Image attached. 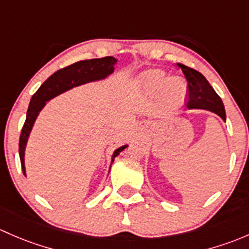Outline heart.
Segmentation results:
<instances>
[{"instance_id":"b5f03b06","label":"heart","mask_w":249,"mask_h":249,"mask_svg":"<svg viewBox=\"0 0 249 249\" xmlns=\"http://www.w3.org/2000/svg\"><path fill=\"white\" fill-rule=\"evenodd\" d=\"M139 85L148 92H156L163 87V101L168 107H178L186 96V84L178 78L169 79L160 69H152L142 74L138 80Z\"/></svg>"}]
</instances>
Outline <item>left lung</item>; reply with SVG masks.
I'll list each match as a JSON object with an SVG mask.
<instances>
[{
  "mask_svg": "<svg viewBox=\"0 0 249 249\" xmlns=\"http://www.w3.org/2000/svg\"><path fill=\"white\" fill-rule=\"evenodd\" d=\"M187 79L188 87V109H206L214 112L225 121V109L220 97L204 75L193 68L178 63Z\"/></svg>",
  "mask_w": 249,
  "mask_h": 249,
  "instance_id": "left-lung-1",
  "label": "left lung"
}]
</instances>
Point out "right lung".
<instances>
[{
	"label": "right lung",
	"mask_w": 249,
	"mask_h": 249,
	"mask_svg": "<svg viewBox=\"0 0 249 249\" xmlns=\"http://www.w3.org/2000/svg\"><path fill=\"white\" fill-rule=\"evenodd\" d=\"M117 60L112 56H107L102 58H92V60H84L79 62L73 63V65L65 67L60 71H55L51 76H49L47 80L43 83V85L37 89L32 96L30 102L29 109L26 114V121L22 125L21 134H20L19 140V156L20 162H21L22 173L26 176V170H25V147H26L27 139L32 129L33 124L37 119L38 114L43 107L47 104L49 99L53 98L57 94L62 92L68 91L73 87L83 85V84L89 83V81L101 80V79L107 78L109 74L114 71V67L116 65ZM127 145L121 146L117 148L112 155L111 162H114L115 157L119 155L121 151H124Z\"/></svg>",
	"instance_id": "1"
}]
</instances>
